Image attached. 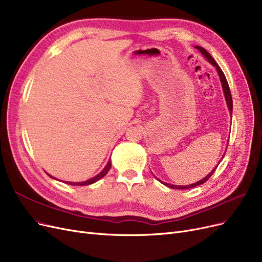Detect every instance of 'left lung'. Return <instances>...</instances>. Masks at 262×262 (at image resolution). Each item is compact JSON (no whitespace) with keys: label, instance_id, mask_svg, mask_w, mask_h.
Wrapping results in <instances>:
<instances>
[{"label":"left lung","instance_id":"obj_1","mask_svg":"<svg viewBox=\"0 0 262 262\" xmlns=\"http://www.w3.org/2000/svg\"><path fill=\"white\" fill-rule=\"evenodd\" d=\"M196 48H198V50H199L203 55H204V56L206 57V59H207L212 66L216 67V69H217V71H218V73H219V77H220L221 84H222V89H224V93H225V97H226V100H227L228 108H229V111H230L231 114H232V106H233V103H232V96H231V92H230V87H229L228 81H227V79H226V76H225L224 72H222V70L220 69V67L218 66V63L214 60V58H212V57L210 56V54H209L208 52H206V51L204 50V48L201 47V46H196ZM217 167H218V165H217L214 169H212V170L209 172V175H207L205 178H203L202 180L198 181L196 183H192V185H189V186H173V185H168V183H164V185H166L167 187H169V188H171V189H180V190H182V189L194 188V187H198V186L202 185V183L206 182V181L211 177L212 173L215 172V170H216Z\"/></svg>","mask_w":262,"mask_h":262}]
</instances>
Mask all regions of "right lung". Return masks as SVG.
<instances>
[{
	"label": "right lung",
	"mask_w": 262,
	"mask_h": 262,
	"mask_svg": "<svg viewBox=\"0 0 262 262\" xmlns=\"http://www.w3.org/2000/svg\"><path fill=\"white\" fill-rule=\"evenodd\" d=\"M110 167H111V161L108 162V164H106L105 167L103 168V170H102L100 173H98V175H97L96 177H94V178H92V179H90V180L83 181V182H68V185H72V186H87V185H91V183H94V182H96L97 180L101 179L103 176H105V173L109 171ZM51 177H52V176H51Z\"/></svg>",
	"instance_id": "right-lung-1"
}]
</instances>
